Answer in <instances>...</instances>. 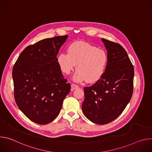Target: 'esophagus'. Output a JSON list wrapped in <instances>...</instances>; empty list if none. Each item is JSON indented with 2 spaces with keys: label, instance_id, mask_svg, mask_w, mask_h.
<instances>
[{
  "label": "esophagus",
  "instance_id": "obj_1",
  "mask_svg": "<svg viewBox=\"0 0 152 152\" xmlns=\"http://www.w3.org/2000/svg\"><path fill=\"white\" fill-rule=\"evenodd\" d=\"M71 86H72V90L77 89V88L79 87L78 85H76V84H75V83H72V84L71 85Z\"/></svg>",
  "mask_w": 152,
  "mask_h": 152
}]
</instances>
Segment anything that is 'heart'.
I'll return each mask as SVG.
<instances>
[{"label":"heart","instance_id":"heart-1","mask_svg":"<svg viewBox=\"0 0 152 152\" xmlns=\"http://www.w3.org/2000/svg\"><path fill=\"white\" fill-rule=\"evenodd\" d=\"M68 53H61L57 62L61 72L69 75L76 66L75 80L92 83L99 80L107 64L106 52L83 41H75L69 46Z\"/></svg>","mask_w":152,"mask_h":152}]
</instances>
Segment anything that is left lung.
<instances>
[{"mask_svg":"<svg viewBox=\"0 0 152 152\" xmlns=\"http://www.w3.org/2000/svg\"><path fill=\"white\" fill-rule=\"evenodd\" d=\"M107 50V64L101 78L84 87L82 112L91 121L105 124L116 119L131 100L134 69L125 49L118 43L102 38Z\"/></svg>","mask_w":152,"mask_h":152,"instance_id":"8db88e82","label":"left lung"}]
</instances>
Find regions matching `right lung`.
I'll use <instances>...</instances> for the list:
<instances>
[{
    "mask_svg": "<svg viewBox=\"0 0 152 152\" xmlns=\"http://www.w3.org/2000/svg\"><path fill=\"white\" fill-rule=\"evenodd\" d=\"M67 37L66 35L46 38L26 47L13 67L17 105L37 124L53 121L70 91V84L64 77L56 58Z\"/></svg>",
    "mask_w": 152,
    "mask_h": 152,
    "instance_id": "obj_1",
    "label": "right lung"
}]
</instances>
